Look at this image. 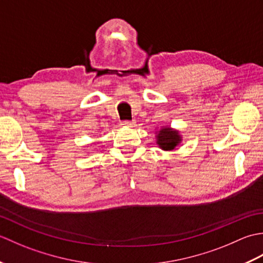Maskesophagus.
<instances>
[{
    "label": "esophagus",
    "instance_id": "1",
    "mask_svg": "<svg viewBox=\"0 0 263 263\" xmlns=\"http://www.w3.org/2000/svg\"><path fill=\"white\" fill-rule=\"evenodd\" d=\"M122 125L125 127H133L136 125V122L135 121H124L122 123Z\"/></svg>",
    "mask_w": 263,
    "mask_h": 263
}]
</instances>
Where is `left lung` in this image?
Here are the masks:
<instances>
[{
    "label": "left lung",
    "mask_w": 263,
    "mask_h": 263,
    "mask_svg": "<svg viewBox=\"0 0 263 263\" xmlns=\"http://www.w3.org/2000/svg\"><path fill=\"white\" fill-rule=\"evenodd\" d=\"M156 143L164 152H172L181 144L183 138L181 132L168 125L161 126L156 131Z\"/></svg>",
    "instance_id": "8db88e82"
}]
</instances>
